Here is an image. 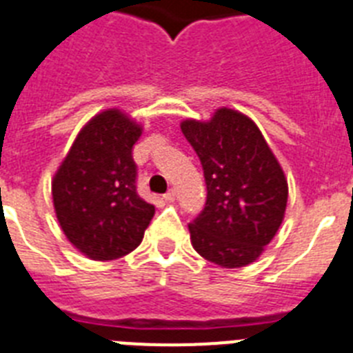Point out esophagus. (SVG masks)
<instances>
[{"mask_svg":"<svg viewBox=\"0 0 353 353\" xmlns=\"http://www.w3.org/2000/svg\"><path fill=\"white\" fill-rule=\"evenodd\" d=\"M163 199L167 201V203H174V201H176V190H174V188H170L167 194L163 195Z\"/></svg>","mask_w":353,"mask_h":353,"instance_id":"esophagus-1","label":"esophagus"}]
</instances>
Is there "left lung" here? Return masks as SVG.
Listing matches in <instances>:
<instances>
[{
    "mask_svg": "<svg viewBox=\"0 0 353 353\" xmlns=\"http://www.w3.org/2000/svg\"><path fill=\"white\" fill-rule=\"evenodd\" d=\"M181 131L206 179V206L192 222L194 250L208 262L236 269L265 251L285 217L289 185L282 165L250 117L219 108L210 120L186 118Z\"/></svg>",
    "mask_w": 353,
    "mask_h": 353,
    "instance_id": "obj_1",
    "label": "left lung"
}]
</instances>
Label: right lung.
Segmentation results:
<instances>
[{
	"label": "right lung",
	"instance_id": "1",
	"mask_svg": "<svg viewBox=\"0 0 353 353\" xmlns=\"http://www.w3.org/2000/svg\"><path fill=\"white\" fill-rule=\"evenodd\" d=\"M143 125L118 108L82 127L52 179L53 210L70 244L91 260L134 251L154 217L136 192L132 145Z\"/></svg>",
	"mask_w": 353,
	"mask_h": 353
}]
</instances>
